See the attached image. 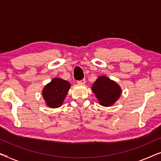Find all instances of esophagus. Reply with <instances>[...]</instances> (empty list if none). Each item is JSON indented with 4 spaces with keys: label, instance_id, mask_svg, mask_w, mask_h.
I'll use <instances>...</instances> for the list:
<instances>
[{
    "label": "esophagus",
    "instance_id": "34e87169",
    "mask_svg": "<svg viewBox=\"0 0 161 161\" xmlns=\"http://www.w3.org/2000/svg\"><path fill=\"white\" fill-rule=\"evenodd\" d=\"M86 83V79H82V80H78V83H80V84H84Z\"/></svg>",
    "mask_w": 161,
    "mask_h": 161
}]
</instances>
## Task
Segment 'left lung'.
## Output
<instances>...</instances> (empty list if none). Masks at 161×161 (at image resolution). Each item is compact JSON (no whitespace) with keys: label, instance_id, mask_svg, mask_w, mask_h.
Segmentation results:
<instances>
[{"label":"left lung","instance_id":"obj_1","mask_svg":"<svg viewBox=\"0 0 161 161\" xmlns=\"http://www.w3.org/2000/svg\"><path fill=\"white\" fill-rule=\"evenodd\" d=\"M92 91L103 106L112 105L121 94L120 87L114 81L105 76H101L92 86Z\"/></svg>","mask_w":161,"mask_h":161}]
</instances>
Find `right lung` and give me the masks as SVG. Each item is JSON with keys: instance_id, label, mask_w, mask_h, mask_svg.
Here are the masks:
<instances>
[{"instance_id": "add662e5", "label": "right lung", "mask_w": 161, "mask_h": 161, "mask_svg": "<svg viewBox=\"0 0 161 161\" xmlns=\"http://www.w3.org/2000/svg\"><path fill=\"white\" fill-rule=\"evenodd\" d=\"M70 88V83L60 78H54L42 91L43 97L49 107L61 106Z\"/></svg>"}]
</instances>
